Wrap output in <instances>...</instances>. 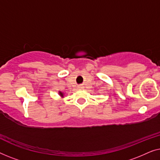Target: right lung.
Segmentation results:
<instances>
[{"label":"right lung","mask_w":160,"mask_h":160,"mask_svg":"<svg viewBox=\"0 0 160 160\" xmlns=\"http://www.w3.org/2000/svg\"><path fill=\"white\" fill-rule=\"evenodd\" d=\"M60 95L61 96H62V95H62V92H60Z\"/></svg>","instance_id":"1"}]
</instances>
